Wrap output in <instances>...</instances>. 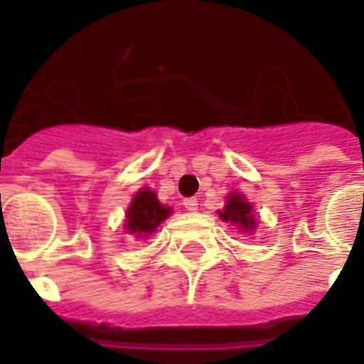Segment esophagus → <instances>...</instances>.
I'll list each match as a JSON object with an SVG mask.
<instances>
[{
  "label": "esophagus",
  "mask_w": 364,
  "mask_h": 364,
  "mask_svg": "<svg viewBox=\"0 0 364 364\" xmlns=\"http://www.w3.org/2000/svg\"><path fill=\"white\" fill-rule=\"evenodd\" d=\"M183 205H185L187 210L193 213V210H197V208H199V200L195 199V197H187V199H183Z\"/></svg>",
  "instance_id": "1"
}]
</instances>
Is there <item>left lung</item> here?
I'll return each instance as SVG.
<instances>
[{
    "label": "left lung",
    "instance_id": "1",
    "mask_svg": "<svg viewBox=\"0 0 364 364\" xmlns=\"http://www.w3.org/2000/svg\"><path fill=\"white\" fill-rule=\"evenodd\" d=\"M220 218L226 220V223L244 226V228H252L254 226L252 207L238 195H232L228 199V205L225 207V210H220Z\"/></svg>",
    "mask_w": 364,
    "mask_h": 364
}]
</instances>
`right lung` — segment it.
<instances>
[{
	"instance_id": "obj_1",
	"label": "right lung",
	"mask_w": 364,
	"mask_h": 364,
	"mask_svg": "<svg viewBox=\"0 0 364 364\" xmlns=\"http://www.w3.org/2000/svg\"><path fill=\"white\" fill-rule=\"evenodd\" d=\"M171 215V208H165L157 200L156 193L151 191H139L132 200V207L128 210V230L136 235L151 232L159 223Z\"/></svg>"
}]
</instances>
